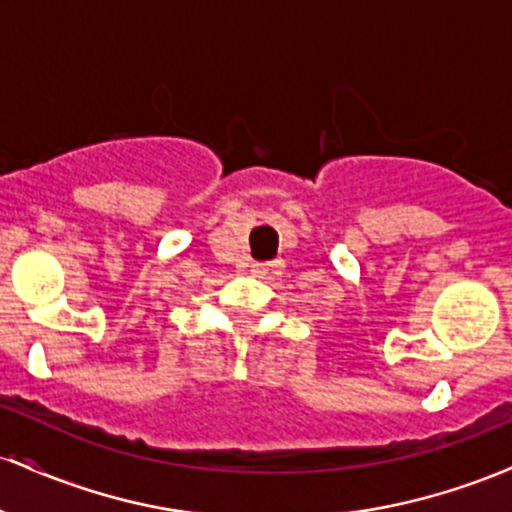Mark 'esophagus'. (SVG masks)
I'll return each instance as SVG.
<instances>
[{
	"mask_svg": "<svg viewBox=\"0 0 512 512\" xmlns=\"http://www.w3.org/2000/svg\"><path fill=\"white\" fill-rule=\"evenodd\" d=\"M263 271V266H258V263H256V266H254V273H261Z\"/></svg>",
	"mask_w": 512,
	"mask_h": 512,
	"instance_id": "obj_1",
	"label": "esophagus"
}]
</instances>
